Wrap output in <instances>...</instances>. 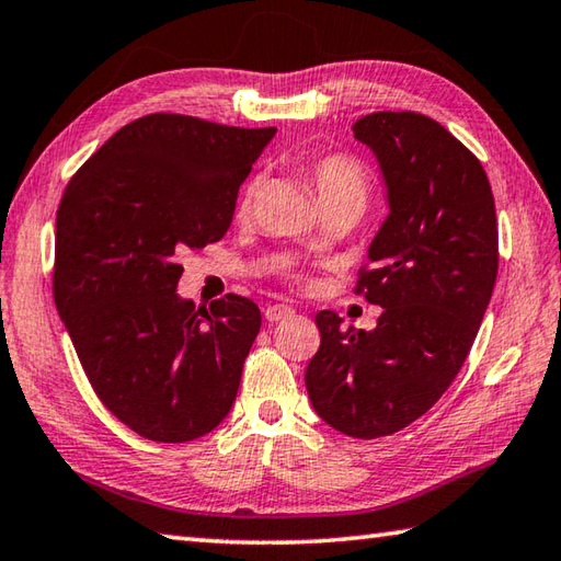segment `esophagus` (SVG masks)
I'll return each mask as SVG.
<instances>
[{
	"instance_id": "obj_1",
	"label": "esophagus",
	"mask_w": 561,
	"mask_h": 561,
	"mask_svg": "<svg viewBox=\"0 0 561 561\" xmlns=\"http://www.w3.org/2000/svg\"><path fill=\"white\" fill-rule=\"evenodd\" d=\"M294 313L291 307H287V304H272V307L264 309V319L267 321H282V319H289V316Z\"/></svg>"
}]
</instances>
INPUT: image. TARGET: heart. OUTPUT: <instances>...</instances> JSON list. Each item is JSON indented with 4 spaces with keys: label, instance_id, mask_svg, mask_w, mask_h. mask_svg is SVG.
<instances>
[{
    "label": "heart",
    "instance_id": "obj_1",
    "mask_svg": "<svg viewBox=\"0 0 561 561\" xmlns=\"http://www.w3.org/2000/svg\"><path fill=\"white\" fill-rule=\"evenodd\" d=\"M307 176L313 183L316 196H319L321 206H333V203H358L365 206L370 191L368 171L358 159L343 151H333V154L316 157L307 164ZM254 191H257V181H250L242 188L240 196V213L248 216L254 201Z\"/></svg>",
    "mask_w": 561,
    "mask_h": 561
}]
</instances>
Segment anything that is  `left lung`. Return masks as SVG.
I'll list each match as a JSON object with an SVG mask.
<instances>
[{
    "instance_id": "obj_1",
    "label": "left lung",
    "mask_w": 561,
    "mask_h": 561,
    "mask_svg": "<svg viewBox=\"0 0 561 561\" xmlns=\"http://www.w3.org/2000/svg\"><path fill=\"white\" fill-rule=\"evenodd\" d=\"M353 131L378 157L390 201L355 282L382 313L373 331L316 313L307 390L333 430L378 439L432 410L461 370L495 287L497 218L481 161L436 119L373 112Z\"/></svg>"
}]
</instances>
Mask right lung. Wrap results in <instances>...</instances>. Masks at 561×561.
Segmentation results:
<instances>
[{"mask_svg": "<svg viewBox=\"0 0 561 561\" xmlns=\"http://www.w3.org/2000/svg\"><path fill=\"white\" fill-rule=\"evenodd\" d=\"M274 131L154 112L115 131L60 198L56 309L100 402L149 442L198 439L236 402L260 309L240 294L196 309L176 294L179 257L226 236Z\"/></svg>", "mask_w": 561, "mask_h": 561, "instance_id": "1", "label": "right lung"}]
</instances>
